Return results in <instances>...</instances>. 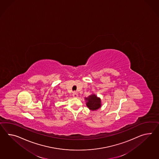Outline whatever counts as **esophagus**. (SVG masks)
<instances>
[{
  "label": "esophagus",
  "mask_w": 159,
  "mask_h": 159,
  "mask_svg": "<svg viewBox=\"0 0 159 159\" xmlns=\"http://www.w3.org/2000/svg\"><path fill=\"white\" fill-rule=\"evenodd\" d=\"M72 95H73V97H74V98H78V93H76V92H74Z\"/></svg>",
  "instance_id": "obj_1"
}]
</instances>
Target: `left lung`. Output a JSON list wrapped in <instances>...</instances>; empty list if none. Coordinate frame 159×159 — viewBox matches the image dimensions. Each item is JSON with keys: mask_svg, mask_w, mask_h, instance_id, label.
<instances>
[{"mask_svg": "<svg viewBox=\"0 0 159 159\" xmlns=\"http://www.w3.org/2000/svg\"><path fill=\"white\" fill-rule=\"evenodd\" d=\"M85 99L87 101V106L90 110H95L101 107V99L95 95H90Z\"/></svg>", "mask_w": 159, "mask_h": 159, "instance_id": "obj_1", "label": "left lung"}]
</instances>
